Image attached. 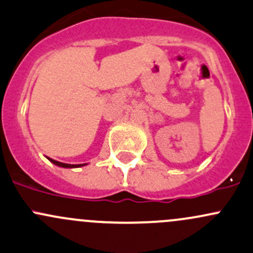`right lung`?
Segmentation results:
<instances>
[{
  "label": "right lung",
  "mask_w": 253,
  "mask_h": 253,
  "mask_svg": "<svg viewBox=\"0 0 253 253\" xmlns=\"http://www.w3.org/2000/svg\"><path fill=\"white\" fill-rule=\"evenodd\" d=\"M48 159V160L52 162V164H54V165H57V166H59V167H64V169H76V167H82V166H84V165H87V164H80V165H70V164H64V162H59V161H55V160H53V159H49V158H47Z\"/></svg>",
  "instance_id": "1"
}]
</instances>
